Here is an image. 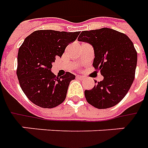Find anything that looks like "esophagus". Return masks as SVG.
Returning <instances> with one entry per match:
<instances>
[{
    "label": "esophagus",
    "instance_id": "1",
    "mask_svg": "<svg viewBox=\"0 0 148 148\" xmlns=\"http://www.w3.org/2000/svg\"><path fill=\"white\" fill-rule=\"evenodd\" d=\"M76 78H77V79H84V76H76Z\"/></svg>",
    "mask_w": 148,
    "mask_h": 148
}]
</instances>
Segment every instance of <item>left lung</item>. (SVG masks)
<instances>
[{
	"instance_id": "obj_1",
	"label": "left lung",
	"mask_w": 148,
	"mask_h": 148,
	"mask_svg": "<svg viewBox=\"0 0 148 148\" xmlns=\"http://www.w3.org/2000/svg\"><path fill=\"white\" fill-rule=\"evenodd\" d=\"M78 40L92 45V65L103 76L102 81H95L92 89L85 90L87 101L99 109L116 105L126 96L135 79L137 52L132 41L124 33L108 28L83 31Z\"/></svg>"
}]
</instances>
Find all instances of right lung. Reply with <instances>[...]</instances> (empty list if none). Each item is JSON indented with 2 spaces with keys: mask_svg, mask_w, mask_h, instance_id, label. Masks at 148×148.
Wrapping results in <instances>:
<instances>
[{
  "mask_svg": "<svg viewBox=\"0 0 148 148\" xmlns=\"http://www.w3.org/2000/svg\"><path fill=\"white\" fill-rule=\"evenodd\" d=\"M79 32L37 30L28 36L17 55L16 76L22 91L34 104L52 108L66 98L69 83L76 76L67 72L61 77L52 72L56 56H62L69 44L76 40Z\"/></svg>",
  "mask_w": 148,
  "mask_h": 148,
  "instance_id": "obj_1",
  "label": "right lung"
}]
</instances>
